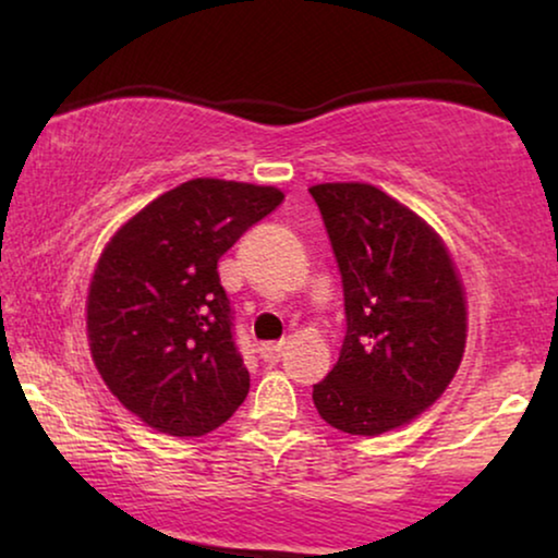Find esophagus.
<instances>
[{
  "mask_svg": "<svg viewBox=\"0 0 558 558\" xmlns=\"http://www.w3.org/2000/svg\"><path fill=\"white\" fill-rule=\"evenodd\" d=\"M281 348H284V342H262L258 345V355L264 357V361H274L281 353Z\"/></svg>",
  "mask_w": 558,
  "mask_h": 558,
  "instance_id": "1",
  "label": "esophagus"
}]
</instances>
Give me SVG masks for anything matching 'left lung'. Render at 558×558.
<instances>
[{"mask_svg": "<svg viewBox=\"0 0 558 558\" xmlns=\"http://www.w3.org/2000/svg\"><path fill=\"white\" fill-rule=\"evenodd\" d=\"M342 277L348 332L312 388L319 416L361 437L409 424L445 393L468 307L445 243L414 210L365 182L310 187Z\"/></svg>", "mask_w": 558, "mask_h": 558, "instance_id": "8db88e82", "label": "left lung"}]
</instances>
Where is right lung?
Wrapping results in <instances>:
<instances>
[{
	"label": "right lung",
	"mask_w": 558,
	"mask_h": 558,
	"mask_svg": "<svg viewBox=\"0 0 558 558\" xmlns=\"http://www.w3.org/2000/svg\"><path fill=\"white\" fill-rule=\"evenodd\" d=\"M281 201L277 187L197 178L151 201L104 248L86 302L90 355L151 429L203 437L246 399L218 262Z\"/></svg>",
	"instance_id": "obj_1"
}]
</instances>
